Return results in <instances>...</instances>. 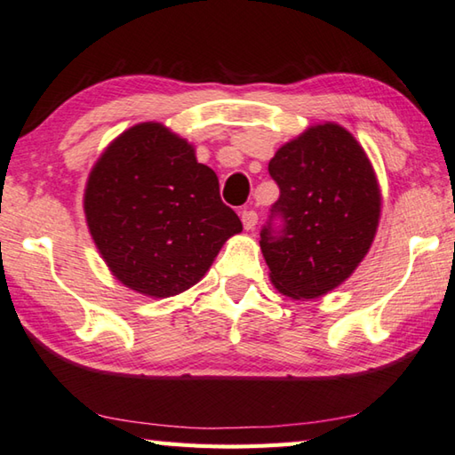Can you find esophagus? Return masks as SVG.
Listing matches in <instances>:
<instances>
[{"mask_svg":"<svg viewBox=\"0 0 455 455\" xmlns=\"http://www.w3.org/2000/svg\"><path fill=\"white\" fill-rule=\"evenodd\" d=\"M242 221H243V228H245L247 231L255 229V226H257V212H253V210H243V212H242Z\"/></svg>","mask_w":455,"mask_h":455,"instance_id":"esophagus-1","label":"esophagus"}]
</instances>
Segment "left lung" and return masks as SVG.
Here are the masks:
<instances>
[{
	"instance_id": "left-lung-1",
	"label": "left lung",
	"mask_w": 455,
	"mask_h": 455,
	"mask_svg": "<svg viewBox=\"0 0 455 455\" xmlns=\"http://www.w3.org/2000/svg\"><path fill=\"white\" fill-rule=\"evenodd\" d=\"M283 228L261 231V253L279 293L308 301L342 285L379 229L382 194L364 148L345 126H308L269 162Z\"/></svg>"
}]
</instances>
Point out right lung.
Segmentation results:
<instances>
[{
	"label": "right lung",
	"mask_w": 455,
	"mask_h": 455,
	"mask_svg": "<svg viewBox=\"0 0 455 455\" xmlns=\"http://www.w3.org/2000/svg\"><path fill=\"white\" fill-rule=\"evenodd\" d=\"M83 208L108 271L152 299L194 287L243 229L194 144L154 121L131 126L100 154Z\"/></svg>",
	"instance_id": "add662e5"
}]
</instances>
